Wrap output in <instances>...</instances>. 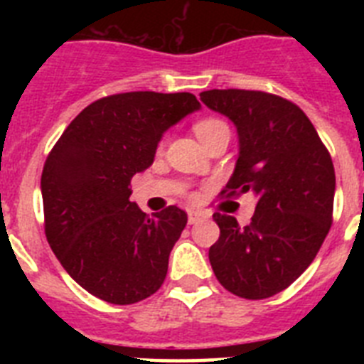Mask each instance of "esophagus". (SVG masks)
<instances>
[{
  "label": "esophagus",
  "instance_id": "obj_1",
  "mask_svg": "<svg viewBox=\"0 0 364 364\" xmlns=\"http://www.w3.org/2000/svg\"><path fill=\"white\" fill-rule=\"evenodd\" d=\"M202 217H204V215H202L200 211H189V213H188V220H189V224H197V222L200 220Z\"/></svg>",
  "mask_w": 364,
  "mask_h": 364
}]
</instances>
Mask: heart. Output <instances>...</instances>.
Listing matches in <instances>:
<instances>
[{
    "label": "heart",
    "mask_w": 364,
    "mask_h": 364,
    "mask_svg": "<svg viewBox=\"0 0 364 364\" xmlns=\"http://www.w3.org/2000/svg\"><path fill=\"white\" fill-rule=\"evenodd\" d=\"M193 129H195V134L200 138V142L205 144L211 136H213V134H217L218 131L228 129V125L222 120H218V118L208 117V118H200L197 124L193 125Z\"/></svg>",
    "instance_id": "1"
}]
</instances>
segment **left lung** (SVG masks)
Returning a JSON list of instances; mask_svg holds the SVG:
<instances>
[{
    "instance_id": "1",
    "label": "left lung",
    "mask_w": 364,
    "mask_h": 364,
    "mask_svg": "<svg viewBox=\"0 0 364 364\" xmlns=\"http://www.w3.org/2000/svg\"><path fill=\"white\" fill-rule=\"evenodd\" d=\"M211 111L230 118L239 134V159L228 197L252 191V222L215 213L220 237L210 262L224 288L244 299L286 290L311 264L332 226L336 171L308 117L290 100L262 91L200 92Z\"/></svg>"
}]
</instances>
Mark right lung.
I'll return each mask as SVG.
<instances>
[{
    "mask_svg": "<svg viewBox=\"0 0 364 364\" xmlns=\"http://www.w3.org/2000/svg\"><path fill=\"white\" fill-rule=\"evenodd\" d=\"M198 109L191 92L105 96L70 122L45 160V235L65 272L95 297L133 304L162 286L188 215L169 205L147 217L129 200V184L153 164L162 134Z\"/></svg>",
    "mask_w": 364,
    "mask_h": 364,
    "instance_id": "obj_1",
    "label": "right lung"
}]
</instances>
